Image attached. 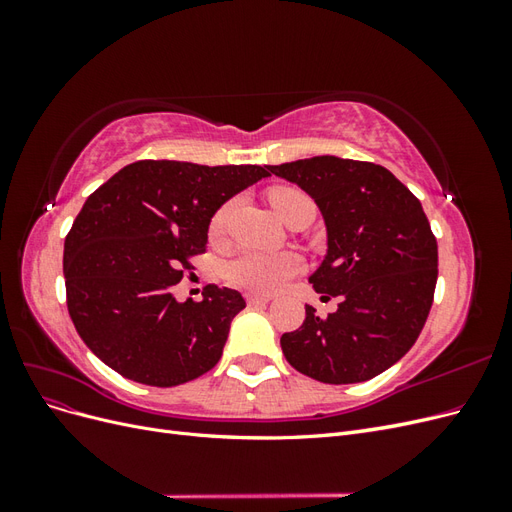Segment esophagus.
<instances>
[{"label": "esophagus", "mask_w": 512, "mask_h": 512, "mask_svg": "<svg viewBox=\"0 0 512 512\" xmlns=\"http://www.w3.org/2000/svg\"><path fill=\"white\" fill-rule=\"evenodd\" d=\"M247 303H250L252 307H262V305H267L271 299L269 297H265V294H247Z\"/></svg>", "instance_id": "34e87169"}]
</instances>
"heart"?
<instances>
[{
  "label": "heart",
  "mask_w": 512,
  "mask_h": 512,
  "mask_svg": "<svg viewBox=\"0 0 512 512\" xmlns=\"http://www.w3.org/2000/svg\"><path fill=\"white\" fill-rule=\"evenodd\" d=\"M269 200L273 209L277 211L282 220L288 218V213L294 209V205L309 200L307 194H303L297 188H275L269 192ZM235 209V203L228 200L211 218V235L218 237L224 232L230 213ZM301 269V258L292 252H258V250H245L237 256L228 258L222 265V277L232 284L252 292H273L282 288L290 277Z\"/></svg>",
  "instance_id": "heart-1"
}]
</instances>
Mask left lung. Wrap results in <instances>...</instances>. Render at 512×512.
I'll use <instances>...</instances> for the list:
<instances>
[{"label":"left lung","instance_id":"1","mask_svg":"<svg viewBox=\"0 0 512 512\" xmlns=\"http://www.w3.org/2000/svg\"><path fill=\"white\" fill-rule=\"evenodd\" d=\"M267 168L316 200L329 250L309 284L342 299L327 318L305 305L301 327L280 339L286 361L327 384L382 374L421 335L438 282V243L421 200L371 162L316 156Z\"/></svg>","mask_w":512,"mask_h":512}]
</instances>
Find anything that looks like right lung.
<instances>
[{
	"mask_svg": "<svg viewBox=\"0 0 512 512\" xmlns=\"http://www.w3.org/2000/svg\"><path fill=\"white\" fill-rule=\"evenodd\" d=\"M267 166L141 160L91 194L64 243L68 312L102 363L149 386H177L220 361L245 301L209 284L203 301L170 288L205 252L213 213Z\"/></svg>",
	"mask_w": 512,
	"mask_h": 512,
	"instance_id": "1",
	"label": "right lung"
}]
</instances>
